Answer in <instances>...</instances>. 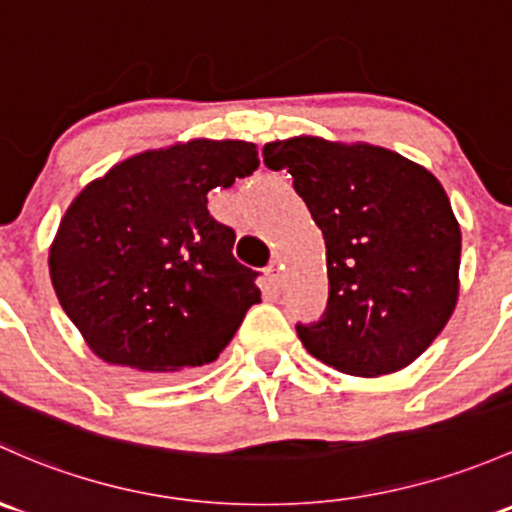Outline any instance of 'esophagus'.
<instances>
[{"label": "esophagus", "instance_id": "34e87169", "mask_svg": "<svg viewBox=\"0 0 512 512\" xmlns=\"http://www.w3.org/2000/svg\"><path fill=\"white\" fill-rule=\"evenodd\" d=\"M265 274H267V282H270L272 287L277 289V287H279V265H277V262H272V265H267Z\"/></svg>", "mask_w": 512, "mask_h": 512}]
</instances>
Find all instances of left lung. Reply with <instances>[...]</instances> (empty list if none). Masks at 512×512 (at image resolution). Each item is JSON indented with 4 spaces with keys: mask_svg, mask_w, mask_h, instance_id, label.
Instances as JSON below:
<instances>
[{
    "mask_svg": "<svg viewBox=\"0 0 512 512\" xmlns=\"http://www.w3.org/2000/svg\"><path fill=\"white\" fill-rule=\"evenodd\" d=\"M326 242L328 301L297 324L304 348L348 375L395 373L429 348L459 297L461 230L427 169L383 147L270 142Z\"/></svg>",
    "mask_w": 512,
    "mask_h": 512,
    "instance_id": "8db88e82",
    "label": "left lung"
}]
</instances>
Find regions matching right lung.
Masks as SVG:
<instances>
[{"instance_id":"right-lung-1","label":"right lung","mask_w":512,"mask_h":512,"mask_svg":"<svg viewBox=\"0 0 512 512\" xmlns=\"http://www.w3.org/2000/svg\"><path fill=\"white\" fill-rule=\"evenodd\" d=\"M260 166L255 144L193 139L112 166L71 203L48 255L63 311L105 363L179 375L213 363L260 301V272L208 191Z\"/></svg>"}]
</instances>
